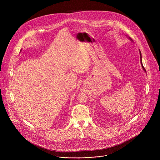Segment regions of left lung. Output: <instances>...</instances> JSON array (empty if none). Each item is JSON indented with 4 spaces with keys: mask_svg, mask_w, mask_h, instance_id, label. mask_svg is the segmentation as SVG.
<instances>
[{
    "mask_svg": "<svg viewBox=\"0 0 160 160\" xmlns=\"http://www.w3.org/2000/svg\"><path fill=\"white\" fill-rule=\"evenodd\" d=\"M128 38H129V39H130L131 41H132V39H131V38H129V37H128ZM139 52H140V63H141V65H142V68L145 71V72H146V69H145V68H144V67H143V63H142V53H141V52H140V50H139Z\"/></svg>",
    "mask_w": 160,
    "mask_h": 160,
    "instance_id": "left-lung-1",
    "label": "left lung"
}]
</instances>
